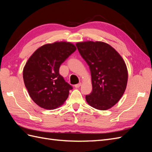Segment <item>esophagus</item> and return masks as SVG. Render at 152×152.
<instances>
[{
	"label": "esophagus",
	"instance_id": "1",
	"mask_svg": "<svg viewBox=\"0 0 152 152\" xmlns=\"http://www.w3.org/2000/svg\"><path fill=\"white\" fill-rule=\"evenodd\" d=\"M80 86H81V83L80 82V83H79V84H75V87H76V88H79V87Z\"/></svg>",
	"mask_w": 152,
	"mask_h": 152
}]
</instances>
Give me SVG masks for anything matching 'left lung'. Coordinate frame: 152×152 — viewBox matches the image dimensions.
<instances>
[{"instance_id":"left-lung-1","label":"left lung","mask_w":152,"mask_h":152,"mask_svg":"<svg viewBox=\"0 0 152 152\" xmlns=\"http://www.w3.org/2000/svg\"><path fill=\"white\" fill-rule=\"evenodd\" d=\"M76 46L91 73L93 90L86 96L87 103L100 110L112 107L126 88L128 74L125 62L104 42L87 41L77 43Z\"/></svg>"}]
</instances>
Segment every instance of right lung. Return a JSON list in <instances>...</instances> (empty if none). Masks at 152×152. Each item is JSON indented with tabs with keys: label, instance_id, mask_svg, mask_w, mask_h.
Here are the masks:
<instances>
[{
	"label": "right lung",
	"instance_id": "obj_1",
	"mask_svg": "<svg viewBox=\"0 0 152 152\" xmlns=\"http://www.w3.org/2000/svg\"><path fill=\"white\" fill-rule=\"evenodd\" d=\"M76 49L70 42H54L42 45L28 59L23 77L30 96L39 107L53 110L68 98L73 87L59 74V69Z\"/></svg>",
	"mask_w": 152,
	"mask_h": 152
}]
</instances>
